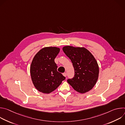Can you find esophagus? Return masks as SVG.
Masks as SVG:
<instances>
[{
	"instance_id": "34e87169",
	"label": "esophagus",
	"mask_w": 125,
	"mask_h": 125,
	"mask_svg": "<svg viewBox=\"0 0 125 125\" xmlns=\"http://www.w3.org/2000/svg\"><path fill=\"white\" fill-rule=\"evenodd\" d=\"M63 75L64 77H66V76H67V73H63Z\"/></svg>"
}]
</instances>
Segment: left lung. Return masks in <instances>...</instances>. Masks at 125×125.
Wrapping results in <instances>:
<instances>
[{
	"mask_svg": "<svg viewBox=\"0 0 125 125\" xmlns=\"http://www.w3.org/2000/svg\"><path fill=\"white\" fill-rule=\"evenodd\" d=\"M73 63L75 76L67 82L77 92L84 94L91 91L98 80L99 67L93 55L83 47L65 46L62 48Z\"/></svg>",
	"mask_w": 125,
	"mask_h": 125,
	"instance_id": "left-lung-1",
	"label": "left lung"
}]
</instances>
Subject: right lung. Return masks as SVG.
Here are the masks:
<instances>
[{"label":"right lung","instance_id":"obj_1","mask_svg":"<svg viewBox=\"0 0 125 125\" xmlns=\"http://www.w3.org/2000/svg\"><path fill=\"white\" fill-rule=\"evenodd\" d=\"M60 51L57 47H45L34 56L31 66L30 74L32 83L39 92L49 94L55 90L65 79L57 71L54 59Z\"/></svg>","mask_w":125,"mask_h":125}]
</instances>
